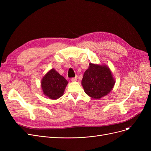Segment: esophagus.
<instances>
[{
	"label": "esophagus",
	"instance_id": "1",
	"mask_svg": "<svg viewBox=\"0 0 151 151\" xmlns=\"http://www.w3.org/2000/svg\"><path fill=\"white\" fill-rule=\"evenodd\" d=\"M71 81H73V82L76 81L77 80V76H76L75 78H72L71 79Z\"/></svg>",
	"mask_w": 151,
	"mask_h": 151
}]
</instances>
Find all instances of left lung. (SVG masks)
Listing matches in <instances>:
<instances>
[{
  "mask_svg": "<svg viewBox=\"0 0 151 151\" xmlns=\"http://www.w3.org/2000/svg\"><path fill=\"white\" fill-rule=\"evenodd\" d=\"M81 84L88 96L98 100L113 90L115 80L108 66L91 62L83 75Z\"/></svg>",
  "mask_w": 151,
  "mask_h": 151,
  "instance_id": "1",
  "label": "left lung"
}]
</instances>
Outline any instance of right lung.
Instances as JSON below:
<instances>
[{
  "label": "right lung",
  "mask_w": 151,
  "mask_h": 151,
  "mask_svg": "<svg viewBox=\"0 0 151 151\" xmlns=\"http://www.w3.org/2000/svg\"><path fill=\"white\" fill-rule=\"evenodd\" d=\"M68 82L54 68L45 75L41 81L43 93L51 100H56L63 96Z\"/></svg>",
  "instance_id": "obj_1"
}]
</instances>
